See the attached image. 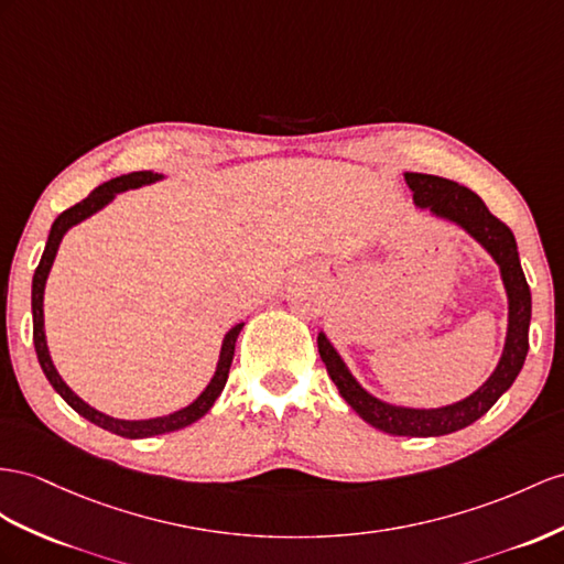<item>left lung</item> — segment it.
<instances>
[{
  "instance_id": "obj_1",
  "label": "left lung",
  "mask_w": 564,
  "mask_h": 564,
  "mask_svg": "<svg viewBox=\"0 0 564 564\" xmlns=\"http://www.w3.org/2000/svg\"><path fill=\"white\" fill-rule=\"evenodd\" d=\"M405 183L412 191L416 209H426L433 219L447 221L465 230L498 264L505 295H508V330H505L502 352L496 369L490 371V377L474 393L457 402H451V405L405 408L369 393L355 379V373L345 365V359L324 330H319V336H316V345H319L322 362L326 365L328 377L336 383L338 393L367 424L383 433H391V436L431 438L445 436V433L474 424L514 383L529 352L531 291L527 285L522 264H519L517 240L512 230L488 212L479 195L451 178L431 176V173L405 171Z\"/></svg>"
}]
</instances>
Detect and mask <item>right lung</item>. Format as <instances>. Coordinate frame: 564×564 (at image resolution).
Here are the masks:
<instances>
[{
	"mask_svg": "<svg viewBox=\"0 0 564 564\" xmlns=\"http://www.w3.org/2000/svg\"><path fill=\"white\" fill-rule=\"evenodd\" d=\"M164 178H166L164 173L133 171V173H128V176H119L113 181H107L105 185L95 187V191L83 202H78V205L62 212L59 216H56L52 228H50L45 252H42L40 264L35 269V276H33V295H31V302H33V343H35L40 367H42V371H45L47 381L52 383L54 391L66 400V405L74 408L80 416H85V420L93 422L95 426L105 429L109 433H117V436H123V438H152V436H159V433L178 431V429H185V426L195 424L197 420H202V416H205L214 408L216 398H219L221 391H224L230 362H234L236 340H238L240 330L245 326V322H240L234 328L226 330V336L221 340V350H219V362H216L214 377L205 386V391H202L193 402H187L185 408H181L176 412L162 414V416H152V420H117V416L95 410L80 395L70 391V386L62 379V373L56 371V367L52 362L50 348H47V336H45V285H47L50 271H52V264L56 259V252H59V245H62L64 236L74 226L88 221L90 216H95L97 212H102L107 205H111V202L117 199V195H121L126 191H138V187L152 185V183H159Z\"/></svg>",
	"mask_w": 564,
	"mask_h": 564,
	"instance_id": "obj_1",
	"label": "right lung"
}]
</instances>
